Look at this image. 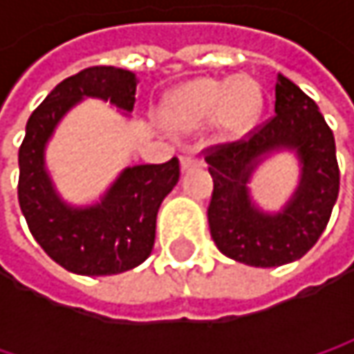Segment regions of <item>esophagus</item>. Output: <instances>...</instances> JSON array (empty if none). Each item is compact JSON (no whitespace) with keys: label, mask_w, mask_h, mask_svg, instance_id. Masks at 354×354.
<instances>
[{"label":"esophagus","mask_w":354,"mask_h":354,"mask_svg":"<svg viewBox=\"0 0 354 354\" xmlns=\"http://www.w3.org/2000/svg\"><path fill=\"white\" fill-rule=\"evenodd\" d=\"M180 166H182V170H190V168L201 166L198 151H196L194 147H186V149H182V153H180Z\"/></svg>","instance_id":"obj_1"}]
</instances>
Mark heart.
Returning <instances> with one entry per match:
<instances>
[{
  "label": "heart",
  "mask_w": 354,
  "mask_h": 354,
  "mask_svg": "<svg viewBox=\"0 0 354 354\" xmlns=\"http://www.w3.org/2000/svg\"><path fill=\"white\" fill-rule=\"evenodd\" d=\"M258 106V86L244 77L234 80L232 84L198 80L188 84L176 98L178 118L184 127H196L215 114L219 127L227 133L246 129Z\"/></svg>",
  "instance_id": "b5f03b06"
}]
</instances>
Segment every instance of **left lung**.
Segmentation results:
<instances>
[{"mask_svg": "<svg viewBox=\"0 0 354 354\" xmlns=\"http://www.w3.org/2000/svg\"><path fill=\"white\" fill-rule=\"evenodd\" d=\"M272 110L242 139L203 151L213 176L207 217L215 246L238 262L262 268L293 262L318 242L340 186L334 135L318 104L279 75ZM279 147L298 151L302 184L281 214L266 216L251 205L245 182L259 156Z\"/></svg>", "mask_w": 354, "mask_h": 354, "instance_id": "left-lung-1", "label": "left lung"}]
</instances>
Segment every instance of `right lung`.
Segmentation results:
<instances>
[{"mask_svg": "<svg viewBox=\"0 0 354 354\" xmlns=\"http://www.w3.org/2000/svg\"><path fill=\"white\" fill-rule=\"evenodd\" d=\"M135 94L133 71L86 67L57 84L26 122L18 151V203L36 242L69 272L104 277L139 266L156 242L158 209L180 178V162L172 158L166 164L127 168L104 201L90 209H71L55 194L42 153L59 118L84 96L133 110Z\"/></svg>", "mask_w": 354, "mask_h": 354, "instance_id": "add662e5", "label": "right lung"}]
</instances>
